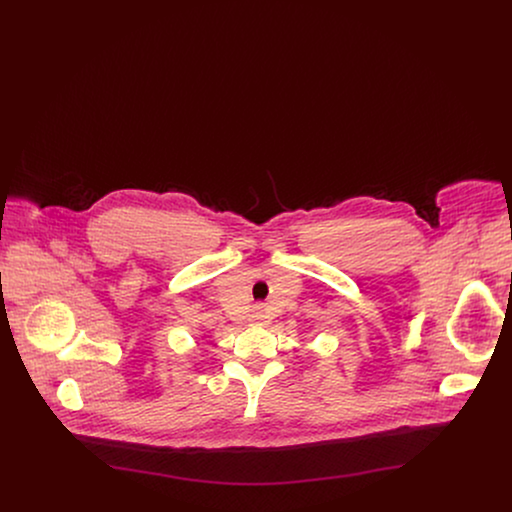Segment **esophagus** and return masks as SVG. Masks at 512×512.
Listing matches in <instances>:
<instances>
[{
	"mask_svg": "<svg viewBox=\"0 0 512 512\" xmlns=\"http://www.w3.org/2000/svg\"><path fill=\"white\" fill-rule=\"evenodd\" d=\"M267 318V311H265L263 307H257V309H255V313H253V322L263 324V322H267Z\"/></svg>",
	"mask_w": 512,
	"mask_h": 512,
	"instance_id": "obj_1",
	"label": "esophagus"
}]
</instances>
